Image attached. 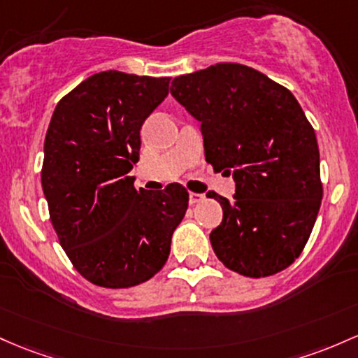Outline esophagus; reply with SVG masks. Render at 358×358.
I'll return each instance as SVG.
<instances>
[{"instance_id": "34e87169", "label": "esophagus", "mask_w": 358, "mask_h": 358, "mask_svg": "<svg viewBox=\"0 0 358 358\" xmlns=\"http://www.w3.org/2000/svg\"><path fill=\"white\" fill-rule=\"evenodd\" d=\"M203 200V195L202 194H195V192H192L190 197H188V202H190V206H195V203L202 202Z\"/></svg>"}]
</instances>
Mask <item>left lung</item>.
I'll list each match as a JSON object with an SVG mask.
<instances>
[{
    "label": "left lung",
    "mask_w": 358,
    "mask_h": 358,
    "mask_svg": "<svg viewBox=\"0 0 358 358\" xmlns=\"http://www.w3.org/2000/svg\"><path fill=\"white\" fill-rule=\"evenodd\" d=\"M171 95L200 122L206 161L233 175L236 194L222 207L210 245L245 277L292 265L308 243L321 199L320 149L313 125L285 86L236 62L175 78Z\"/></svg>",
    "instance_id": "1"
}]
</instances>
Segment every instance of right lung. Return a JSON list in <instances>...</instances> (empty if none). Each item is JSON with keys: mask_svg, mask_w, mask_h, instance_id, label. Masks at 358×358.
<instances>
[{"mask_svg": "<svg viewBox=\"0 0 358 358\" xmlns=\"http://www.w3.org/2000/svg\"><path fill=\"white\" fill-rule=\"evenodd\" d=\"M170 78L103 71L57 103L44 143L42 188L50 222L74 268L92 284L127 289L170 255L188 192L134 188L141 127L168 95Z\"/></svg>", "mask_w": 358, "mask_h": 358, "instance_id": "add662e5", "label": "right lung"}]
</instances>
